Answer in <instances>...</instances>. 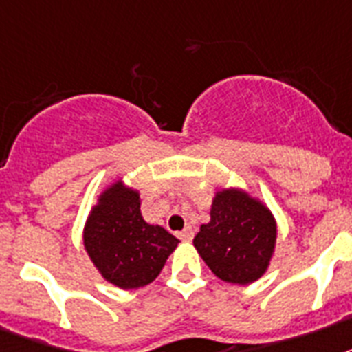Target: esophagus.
<instances>
[{"instance_id": "obj_1", "label": "esophagus", "mask_w": 352, "mask_h": 352, "mask_svg": "<svg viewBox=\"0 0 352 352\" xmlns=\"http://www.w3.org/2000/svg\"><path fill=\"white\" fill-rule=\"evenodd\" d=\"M179 236H181L182 241H186V242H190L191 239H193V230H191L190 226H186L184 230L181 231V233H179Z\"/></svg>"}]
</instances>
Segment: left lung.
<instances>
[{
    "label": "left lung",
    "mask_w": 352,
    "mask_h": 352,
    "mask_svg": "<svg viewBox=\"0 0 352 352\" xmlns=\"http://www.w3.org/2000/svg\"><path fill=\"white\" fill-rule=\"evenodd\" d=\"M276 219L264 202L242 188L215 191L210 222L193 239L211 273L228 284H253L270 270L275 255Z\"/></svg>",
    "instance_id": "obj_1"
}]
</instances>
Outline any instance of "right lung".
I'll return each instance as SVG.
<instances>
[{
    "mask_svg": "<svg viewBox=\"0 0 352 352\" xmlns=\"http://www.w3.org/2000/svg\"><path fill=\"white\" fill-rule=\"evenodd\" d=\"M179 242L162 226L142 219L141 191L119 175L97 195L82 228V245L94 267L119 289L151 284Z\"/></svg>",
    "mask_w": 352,
    "mask_h": 352,
    "instance_id": "right-lung-1",
    "label": "right lung"
}]
</instances>
